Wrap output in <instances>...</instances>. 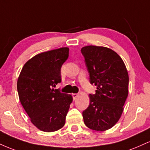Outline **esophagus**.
<instances>
[{
    "mask_svg": "<svg viewBox=\"0 0 150 150\" xmlns=\"http://www.w3.org/2000/svg\"><path fill=\"white\" fill-rule=\"evenodd\" d=\"M72 96H73V99H75L77 97H78L79 94H76V93H74V94H72Z\"/></svg>",
    "mask_w": 150,
    "mask_h": 150,
    "instance_id": "esophagus-1",
    "label": "esophagus"
}]
</instances>
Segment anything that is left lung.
Instances as JSON below:
<instances>
[{
  "label": "left lung",
  "instance_id": "8db88e82",
  "mask_svg": "<svg viewBox=\"0 0 150 150\" xmlns=\"http://www.w3.org/2000/svg\"><path fill=\"white\" fill-rule=\"evenodd\" d=\"M89 75L97 86L89 94V105L82 112L86 126L97 131L108 130L118 121L128 95L129 77L124 62L117 53L104 46L81 49Z\"/></svg>",
  "mask_w": 150,
  "mask_h": 150
}]
</instances>
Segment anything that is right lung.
<instances>
[{
    "label": "right lung",
    "mask_w": 150,
    "mask_h": 150,
    "mask_svg": "<svg viewBox=\"0 0 150 150\" xmlns=\"http://www.w3.org/2000/svg\"><path fill=\"white\" fill-rule=\"evenodd\" d=\"M68 56V47L39 53L24 65L18 77L20 102L42 131H56L65 125L73 97L54 87L61 82V68Z\"/></svg>",
    "instance_id": "1"
}]
</instances>
